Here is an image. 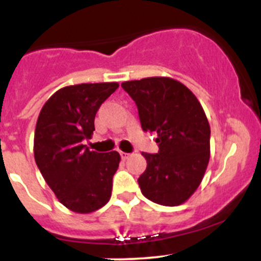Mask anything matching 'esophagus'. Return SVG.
I'll use <instances>...</instances> for the list:
<instances>
[{
    "label": "esophagus",
    "mask_w": 261,
    "mask_h": 261,
    "mask_svg": "<svg viewBox=\"0 0 261 261\" xmlns=\"http://www.w3.org/2000/svg\"><path fill=\"white\" fill-rule=\"evenodd\" d=\"M120 155H121V158H122L123 160H126V159H128V158H130V155H131V154H128V152H123V151H121V152H120Z\"/></svg>",
    "instance_id": "esophagus-1"
}]
</instances>
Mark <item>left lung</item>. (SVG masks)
<instances>
[{
	"label": "left lung",
	"mask_w": 261,
	"mask_h": 261,
	"mask_svg": "<svg viewBox=\"0 0 261 261\" xmlns=\"http://www.w3.org/2000/svg\"><path fill=\"white\" fill-rule=\"evenodd\" d=\"M135 101L144 131H155L158 154L143 152L141 193L162 206H179L196 192L210 162L208 120L202 105L179 81L149 77L121 83Z\"/></svg>",
	"instance_id": "left-lung-1"
}]
</instances>
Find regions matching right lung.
Returning <instances> with one entry per match:
<instances>
[{
    "label": "right lung",
    "mask_w": 261,
    "mask_h": 261,
    "mask_svg": "<svg viewBox=\"0 0 261 261\" xmlns=\"http://www.w3.org/2000/svg\"><path fill=\"white\" fill-rule=\"evenodd\" d=\"M117 88V82L63 87L39 114L34 136L36 165L60 203L73 212H94L111 198L120 154L91 151L83 140L92 138L99 106Z\"/></svg>",
    "instance_id": "right-lung-1"
}]
</instances>
